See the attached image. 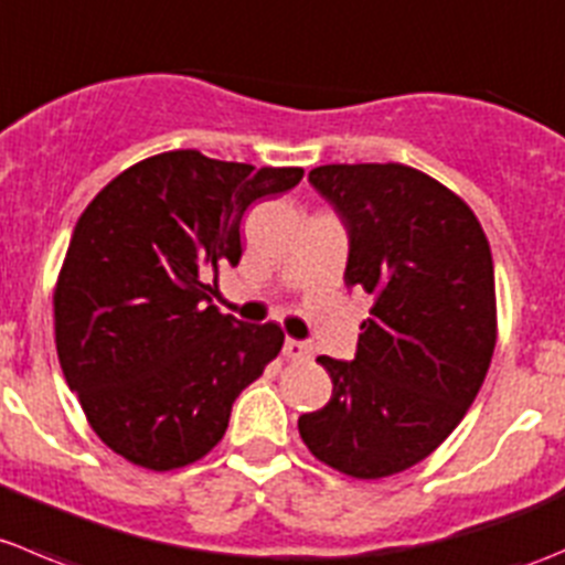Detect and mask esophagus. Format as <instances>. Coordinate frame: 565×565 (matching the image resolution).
Returning a JSON list of instances; mask_svg holds the SVG:
<instances>
[{"label":"esophagus","instance_id":"obj_1","mask_svg":"<svg viewBox=\"0 0 565 565\" xmlns=\"http://www.w3.org/2000/svg\"><path fill=\"white\" fill-rule=\"evenodd\" d=\"M282 354L288 356V360H294V362H301V360H310V354H312V349L307 343H301V340H294V338H288L285 340V349H282Z\"/></svg>","mask_w":565,"mask_h":565}]
</instances>
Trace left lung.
<instances>
[{
	"label": "left lung",
	"instance_id": "1",
	"mask_svg": "<svg viewBox=\"0 0 565 565\" xmlns=\"http://www.w3.org/2000/svg\"><path fill=\"white\" fill-rule=\"evenodd\" d=\"M310 183L349 231L345 285L376 296L354 362L318 356L323 409L299 417L318 461L360 480L404 472L450 437L497 343L489 238L470 205L406 164H323Z\"/></svg>",
	"mask_w": 565,
	"mask_h": 565
}]
</instances>
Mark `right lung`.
Wrapping results in <instances>:
<instances>
[{
	"label": "right lung",
	"mask_w": 565,
	"mask_h": 565,
	"mask_svg": "<svg viewBox=\"0 0 565 565\" xmlns=\"http://www.w3.org/2000/svg\"><path fill=\"white\" fill-rule=\"evenodd\" d=\"M301 175L167 150L82 211L54 285V343L117 456L153 472L200 461L225 437L238 393L280 354L282 329L222 316L203 277L242 260L244 211Z\"/></svg>",
	"instance_id": "right-lung-1"
}]
</instances>
